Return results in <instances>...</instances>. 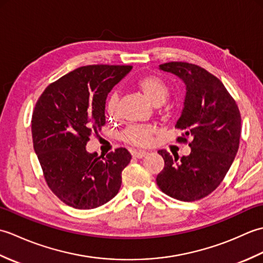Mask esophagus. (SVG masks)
I'll use <instances>...</instances> for the list:
<instances>
[{"instance_id":"obj_1","label":"esophagus","mask_w":263,"mask_h":263,"mask_svg":"<svg viewBox=\"0 0 263 263\" xmlns=\"http://www.w3.org/2000/svg\"><path fill=\"white\" fill-rule=\"evenodd\" d=\"M148 155L147 152H132V156L136 158H143Z\"/></svg>"}]
</instances>
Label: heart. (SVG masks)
<instances>
[{
    "instance_id": "b5f03b06",
    "label": "heart",
    "mask_w": 263,
    "mask_h": 263,
    "mask_svg": "<svg viewBox=\"0 0 263 263\" xmlns=\"http://www.w3.org/2000/svg\"><path fill=\"white\" fill-rule=\"evenodd\" d=\"M137 88L150 104L154 106L163 105L166 99L168 98L170 89L167 87L165 81L160 79L157 76H146L139 79L137 82ZM117 103H119V95L114 93L108 102V111L114 114ZM155 128L148 125H133L128 126L123 132V140L125 142L133 144V146L144 147L152 143Z\"/></svg>"
}]
</instances>
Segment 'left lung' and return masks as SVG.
<instances>
[{
    "label": "left lung",
    "mask_w": 263,
    "mask_h": 263,
    "mask_svg": "<svg viewBox=\"0 0 263 263\" xmlns=\"http://www.w3.org/2000/svg\"><path fill=\"white\" fill-rule=\"evenodd\" d=\"M184 82L185 98L176 127L184 130L178 142L189 143V156H172L159 150L164 170L157 185L170 197L181 201L200 200L210 194L224 180L239 146L241 114L222 82L200 66L186 62L159 65Z\"/></svg>",
    "instance_id": "left-lung-1"
}]
</instances>
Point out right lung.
I'll list each match as a JSON object with an SVG mask.
<instances>
[{
	"instance_id": "obj_1",
	"label": "right lung",
	"mask_w": 263,
	"mask_h": 263,
	"mask_svg": "<svg viewBox=\"0 0 263 263\" xmlns=\"http://www.w3.org/2000/svg\"><path fill=\"white\" fill-rule=\"evenodd\" d=\"M131 69L81 66L51 83L36 103L32 143L44 177L53 193L76 209L97 208L119 193L130 153L119 148L104 157L86 146L105 124L107 95Z\"/></svg>"
}]
</instances>
